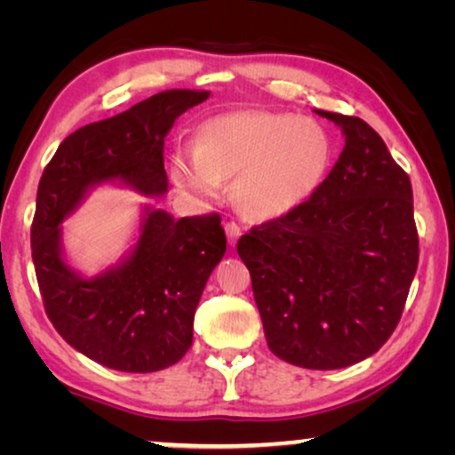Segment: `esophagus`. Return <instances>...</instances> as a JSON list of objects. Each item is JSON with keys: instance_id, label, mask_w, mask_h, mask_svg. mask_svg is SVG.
I'll list each match as a JSON object with an SVG mask.
<instances>
[{"instance_id": "esophagus-1", "label": "esophagus", "mask_w": 455, "mask_h": 455, "mask_svg": "<svg viewBox=\"0 0 455 455\" xmlns=\"http://www.w3.org/2000/svg\"><path fill=\"white\" fill-rule=\"evenodd\" d=\"M226 235H228V242H229V246H234L235 242H238V238H240V234H242V229H240V226L235 221H228L226 226Z\"/></svg>"}]
</instances>
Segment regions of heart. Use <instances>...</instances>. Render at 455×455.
<instances>
[{
	"label": "heart",
	"mask_w": 455,
	"mask_h": 455,
	"mask_svg": "<svg viewBox=\"0 0 455 455\" xmlns=\"http://www.w3.org/2000/svg\"><path fill=\"white\" fill-rule=\"evenodd\" d=\"M333 161V140L310 117L275 111H232L198 126L196 145L172 153L178 188L198 201H217L223 180L242 213L273 221L302 207L319 190Z\"/></svg>",
	"instance_id": "1"
}]
</instances>
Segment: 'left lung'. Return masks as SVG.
I'll return each mask as SVG.
<instances>
[{
    "label": "left lung",
    "instance_id": "1",
    "mask_svg": "<svg viewBox=\"0 0 455 455\" xmlns=\"http://www.w3.org/2000/svg\"><path fill=\"white\" fill-rule=\"evenodd\" d=\"M346 147L319 190L238 240L269 350L313 371L356 364L400 323L416 267L412 184L360 117L315 109Z\"/></svg>",
    "mask_w": 455,
    "mask_h": 455
}]
</instances>
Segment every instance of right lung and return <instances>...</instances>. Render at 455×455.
I'll return each instance as SVG.
<instances>
[{
	"instance_id": "obj_1",
	"label": "right lung",
	"mask_w": 455,
	"mask_h": 455,
	"mask_svg": "<svg viewBox=\"0 0 455 455\" xmlns=\"http://www.w3.org/2000/svg\"><path fill=\"white\" fill-rule=\"evenodd\" d=\"M209 91H161L108 120L72 132L36 190L30 246L45 313L86 358L122 372L176 364L192 346V323L207 279L226 254L217 215L173 220L142 203L128 251L99 273L70 263L64 223L99 186L165 196V136Z\"/></svg>"
}]
</instances>
